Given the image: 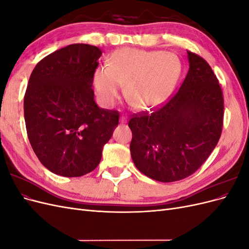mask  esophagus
I'll return each mask as SVG.
<instances>
[{
    "instance_id": "1",
    "label": "esophagus",
    "mask_w": 249,
    "mask_h": 249,
    "mask_svg": "<svg viewBox=\"0 0 249 249\" xmlns=\"http://www.w3.org/2000/svg\"><path fill=\"white\" fill-rule=\"evenodd\" d=\"M119 123L120 124H126L127 123V117L126 116H124V115H123V116H120V118H119Z\"/></svg>"
}]
</instances>
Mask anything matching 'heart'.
<instances>
[{"mask_svg": "<svg viewBox=\"0 0 249 249\" xmlns=\"http://www.w3.org/2000/svg\"><path fill=\"white\" fill-rule=\"evenodd\" d=\"M180 59L170 52L123 48L109 58V64L94 71L92 83L97 101L112 107L125 84L127 99L140 111H152L166 102L182 73Z\"/></svg>", "mask_w": 249, "mask_h": 249, "instance_id": "heart-1", "label": "heart"}]
</instances>
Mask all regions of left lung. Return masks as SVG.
Instances as JSON below:
<instances>
[{
	"label": "left lung",
	"instance_id": "left-lung-1",
	"mask_svg": "<svg viewBox=\"0 0 249 249\" xmlns=\"http://www.w3.org/2000/svg\"><path fill=\"white\" fill-rule=\"evenodd\" d=\"M189 71L172 99L152 114L129 122L135 166L158 182L191 176L213 152L223 123L219 83L205 59L187 52Z\"/></svg>",
	"mask_w": 249,
	"mask_h": 249
}]
</instances>
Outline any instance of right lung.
Masks as SVG:
<instances>
[{"mask_svg": "<svg viewBox=\"0 0 249 249\" xmlns=\"http://www.w3.org/2000/svg\"><path fill=\"white\" fill-rule=\"evenodd\" d=\"M102 51L85 43L60 49L37 63L24 99L27 134L41 164L74 178L100 164L118 125L116 111L97 107L92 77Z\"/></svg>", "mask_w": 249, "mask_h": 249, "instance_id": "obj_1", "label": "right lung"}]
</instances>
